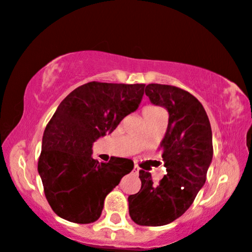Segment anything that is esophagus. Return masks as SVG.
<instances>
[{
    "label": "esophagus",
    "instance_id": "obj_1",
    "mask_svg": "<svg viewBox=\"0 0 252 252\" xmlns=\"http://www.w3.org/2000/svg\"><path fill=\"white\" fill-rule=\"evenodd\" d=\"M132 172L134 173V174H138V173H139V167H138V166H134V167H133V171H132Z\"/></svg>",
    "mask_w": 252,
    "mask_h": 252
}]
</instances>
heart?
Here are the masks:
<instances>
[{"label": "heart", "mask_w": 252, "mask_h": 252, "mask_svg": "<svg viewBox=\"0 0 252 252\" xmlns=\"http://www.w3.org/2000/svg\"><path fill=\"white\" fill-rule=\"evenodd\" d=\"M156 109H160L158 107H155V106H149V107H146L144 109V113L145 112H151V111H156Z\"/></svg>", "instance_id": "heart-1"}]
</instances>
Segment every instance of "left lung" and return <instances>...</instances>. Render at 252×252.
<instances>
[{
	"label": "left lung",
	"mask_w": 252,
	"mask_h": 252,
	"mask_svg": "<svg viewBox=\"0 0 252 252\" xmlns=\"http://www.w3.org/2000/svg\"><path fill=\"white\" fill-rule=\"evenodd\" d=\"M145 93L153 105L168 112V125L160 143L166 167L158 184L151 173L139 171L141 189L128 197V211L138 225L161 226L179 218L205 184L212 161L211 125L197 97L170 85L150 84Z\"/></svg>",
	"instance_id": "left-lung-1"
}]
</instances>
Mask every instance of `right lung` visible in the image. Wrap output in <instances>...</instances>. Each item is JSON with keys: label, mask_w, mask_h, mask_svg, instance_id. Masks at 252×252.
I'll list each match as a JSON object with an SVG mask.
<instances>
[{"label": "right lung", "mask_w": 252, "mask_h": 252, "mask_svg": "<svg viewBox=\"0 0 252 252\" xmlns=\"http://www.w3.org/2000/svg\"><path fill=\"white\" fill-rule=\"evenodd\" d=\"M144 88V84L92 81L59 105L44 129L37 162L44 196L59 217L78 224L97 220L106 196L133 170L131 159L99 162L92 146L139 107Z\"/></svg>", "instance_id": "right-lung-1"}]
</instances>
